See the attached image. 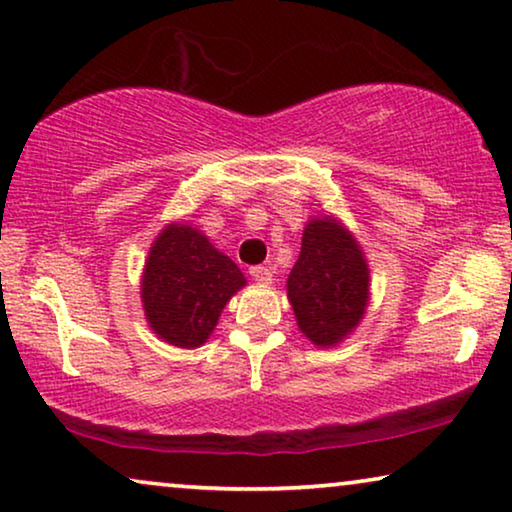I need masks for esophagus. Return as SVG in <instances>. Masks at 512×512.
<instances>
[{
    "label": "esophagus",
    "instance_id": "obj_1",
    "mask_svg": "<svg viewBox=\"0 0 512 512\" xmlns=\"http://www.w3.org/2000/svg\"><path fill=\"white\" fill-rule=\"evenodd\" d=\"M249 274L256 283H272V270H267V267H263V265L251 267Z\"/></svg>",
    "mask_w": 512,
    "mask_h": 512
}]
</instances>
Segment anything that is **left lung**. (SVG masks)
<instances>
[{
  "instance_id": "obj_1",
  "label": "left lung",
  "mask_w": 512,
  "mask_h": 512,
  "mask_svg": "<svg viewBox=\"0 0 512 512\" xmlns=\"http://www.w3.org/2000/svg\"><path fill=\"white\" fill-rule=\"evenodd\" d=\"M286 286L300 332L318 348H332L364 318L371 274L355 235L325 215L306 224Z\"/></svg>"
}]
</instances>
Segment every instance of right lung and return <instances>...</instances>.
<instances>
[{
	"label": "right lung",
	"instance_id": "right-lung-1",
	"mask_svg": "<svg viewBox=\"0 0 512 512\" xmlns=\"http://www.w3.org/2000/svg\"><path fill=\"white\" fill-rule=\"evenodd\" d=\"M247 279L190 224H169L148 251L141 302L153 332L178 348H199L226 302Z\"/></svg>",
	"mask_w": 512,
	"mask_h": 512
}]
</instances>
